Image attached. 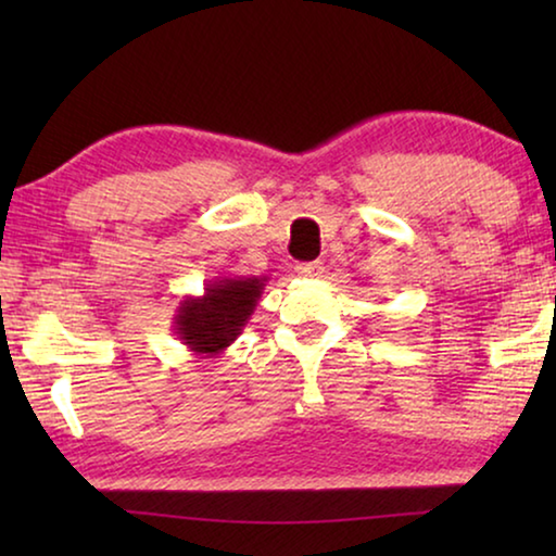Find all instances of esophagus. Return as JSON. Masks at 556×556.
Returning a JSON list of instances; mask_svg holds the SVG:
<instances>
[{
	"mask_svg": "<svg viewBox=\"0 0 556 556\" xmlns=\"http://www.w3.org/2000/svg\"><path fill=\"white\" fill-rule=\"evenodd\" d=\"M324 271L321 262H299L296 265V275L299 277H306V279H314Z\"/></svg>",
	"mask_w": 556,
	"mask_h": 556,
	"instance_id": "1",
	"label": "esophagus"
}]
</instances>
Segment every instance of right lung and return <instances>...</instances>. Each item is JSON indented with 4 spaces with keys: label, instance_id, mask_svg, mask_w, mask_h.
<instances>
[{
    "label": "right lung",
    "instance_id": "obj_1",
    "mask_svg": "<svg viewBox=\"0 0 556 556\" xmlns=\"http://www.w3.org/2000/svg\"><path fill=\"white\" fill-rule=\"evenodd\" d=\"M269 277H215L201 296H186L176 308L174 333L188 351L215 357L248 326Z\"/></svg>",
    "mask_w": 556,
    "mask_h": 556
}]
</instances>
